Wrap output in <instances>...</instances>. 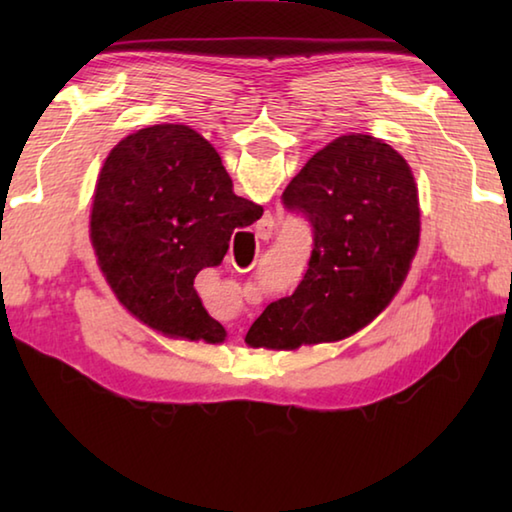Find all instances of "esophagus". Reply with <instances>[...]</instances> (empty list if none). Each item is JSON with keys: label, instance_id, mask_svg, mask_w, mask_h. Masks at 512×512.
<instances>
[{"label": "esophagus", "instance_id": "obj_1", "mask_svg": "<svg viewBox=\"0 0 512 512\" xmlns=\"http://www.w3.org/2000/svg\"><path fill=\"white\" fill-rule=\"evenodd\" d=\"M271 230H273V219H264L257 228L259 235H271Z\"/></svg>", "mask_w": 512, "mask_h": 512}]
</instances>
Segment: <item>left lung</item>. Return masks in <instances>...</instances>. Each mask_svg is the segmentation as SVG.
I'll use <instances>...</instances> for the list:
<instances>
[{"label": "left lung", "mask_w": 512, "mask_h": 512, "mask_svg": "<svg viewBox=\"0 0 512 512\" xmlns=\"http://www.w3.org/2000/svg\"><path fill=\"white\" fill-rule=\"evenodd\" d=\"M314 244L298 289L250 325L253 348L341 341L375 318L409 273L420 239L413 173L370 135H341L309 158L282 194Z\"/></svg>", "instance_id": "1"}]
</instances>
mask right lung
<instances>
[{"label": "right lung", "instance_id": "obj_1", "mask_svg": "<svg viewBox=\"0 0 512 512\" xmlns=\"http://www.w3.org/2000/svg\"><path fill=\"white\" fill-rule=\"evenodd\" d=\"M262 207L232 192L214 146L192 128L160 124L121 140L99 173L92 244L121 305L164 334L221 343L194 277L219 266L235 230Z\"/></svg>", "mask_w": 512, "mask_h": 512}]
</instances>
